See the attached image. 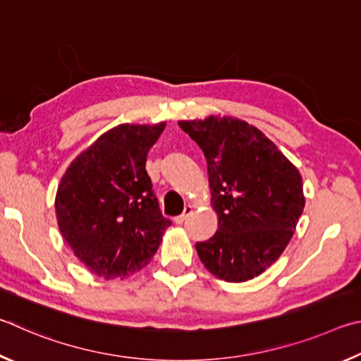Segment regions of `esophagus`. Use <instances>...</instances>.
Here are the masks:
<instances>
[{
    "label": "esophagus",
    "instance_id": "34e87169",
    "mask_svg": "<svg viewBox=\"0 0 361 361\" xmlns=\"http://www.w3.org/2000/svg\"><path fill=\"white\" fill-rule=\"evenodd\" d=\"M193 212V207L190 206V204H187L185 207H184V212L180 214V216H177V217H174V222L177 224V225H180L182 222H185V219L190 216V214Z\"/></svg>",
    "mask_w": 361,
    "mask_h": 361
}]
</instances>
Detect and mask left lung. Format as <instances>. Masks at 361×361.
<instances>
[{
	"label": "left lung",
	"mask_w": 361,
	"mask_h": 361,
	"mask_svg": "<svg viewBox=\"0 0 361 361\" xmlns=\"http://www.w3.org/2000/svg\"><path fill=\"white\" fill-rule=\"evenodd\" d=\"M203 150L219 230L197 243L206 269L226 282L267 271L287 247L305 209L300 171L247 122L233 117L182 120Z\"/></svg>",
	"instance_id": "8db88e82"
}]
</instances>
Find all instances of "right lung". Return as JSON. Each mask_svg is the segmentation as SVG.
<instances>
[{"label":"right lung","instance_id":"right-lung-1","mask_svg":"<svg viewBox=\"0 0 361 361\" xmlns=\"http://www.w3.org/2000/svg\"><path fill=\"white\" fill-rule=\"evenodd\" d=\"M164 125L123 123L106 131L61 177L59 228L80 263L103 279H123L145 267L171 225L145 171Z\"/></svg>","mask_w":361,"mask_h":361}]
</instances>
